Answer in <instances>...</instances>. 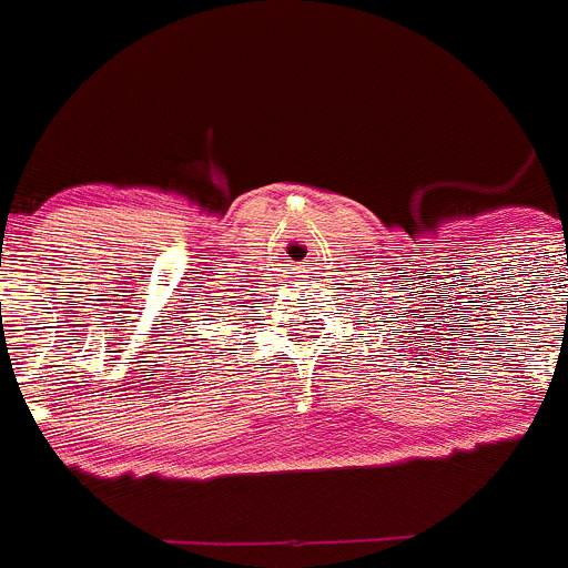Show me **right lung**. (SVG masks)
Masks as SVG:
<instances>
[{"mask_svg": "<svg viewBox=\"0 0 568 568\" xmlns=\"http://www.w3.org/2000/svg\"><path fill=\"white\" fill-rule=\"evenodd\" d=\"M199 305H204V302H199ZM206 311V314H212V308H204Z\"/></svg>", "mask_w": 568, "mask_h": 568, "instance_id": "obj_1", "label": "right lung"}]
</instances>
